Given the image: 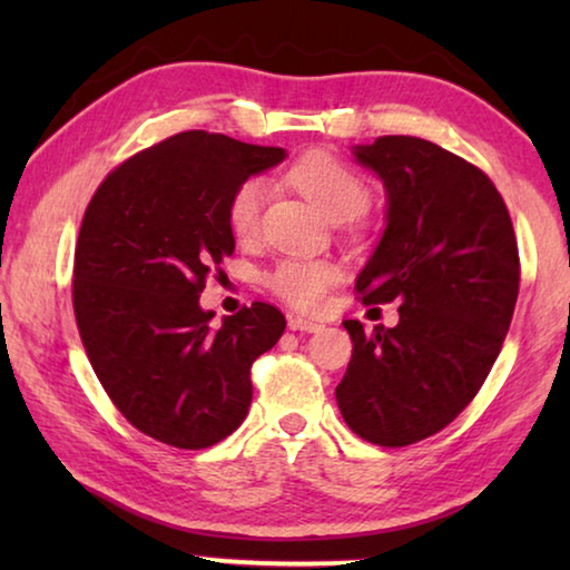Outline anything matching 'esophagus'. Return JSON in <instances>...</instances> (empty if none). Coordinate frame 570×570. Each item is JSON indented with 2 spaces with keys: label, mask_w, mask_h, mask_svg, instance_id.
<instances>
[{
  "label": "esophagus",
  "mask_w": 570,
  "mask_h": 570,
  "mask_svg": "<svg viewBox=\"0 0 570 570\" xmlns=\"http://www.w3.org/2000/svg\"><path fill=\"white\" fill-rule=\"evenodd\" d=\"M288 330L292 332H308V334H316L324 330L322 322H312V320H304V316H288Z\"/></svg>",
  "instance_id": "34e87169"
}]
</instances>
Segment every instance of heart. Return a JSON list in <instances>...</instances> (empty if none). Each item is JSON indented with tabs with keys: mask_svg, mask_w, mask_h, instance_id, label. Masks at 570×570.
I'll use <instances>...</instances> for the list:
<instances>
[{
	"mask_svg": "<svg viewBox=\"0 0 570 570\" xmlns=\"http://www.w3.org/2000/svg\"><path fill=\"white\" fill-rule=\"evenodd\" d=\"M286 178L326 218H354L370 200V188L346 166L326 153H306L288 168ZM266 188L258 178L244 180L230 193L226 218L236 238H250L258 228ZM342 278V266L332 258H284L266 276L272 292L302 312H320L330 288Z\"/></svg>",
	"mask_w": 570,
	"mask_h": 570,
	"instance_id": "obj_1",
	"label": "heart"
}]
</instances>
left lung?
<instances>
[{"instance_id":"8db88e82","label":"left lung","mask_w":570,"mask_h":570,"mask_svg":"<svg viewBox=\"0 0 570 570\" xmlns=\"http://www.w3.org/2000/svg\"><path fill=\"white\" fill-rule=\"evenodd\" d=\"M352 156L387 196L354 286L364 304L397 302L400 322H344L354 350L336 404L362 440L404 448L448 428L493 370L518 298V244L493 180L455 153L384 135Z\"/></svg>"}]
</instances>
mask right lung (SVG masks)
<instances>
[{
  "label": "right lung",
  "mask_w": 570,
  "mask_h": 570,
  "mask_svg": "<svg viewBox=\"0 0 570 570\" xmlns=\"http://www.w3.org/2000/svg\"><path fill=\"white\" fill-rule=\"evenodd\" d=\"M284 148L188 130L115 168L85 210L72 304L100 384L132 428L180 450L210 448L246 420L250 364L286 330L256 302L214 324L208 274L234 254L228 198Z\"/></svg>",
  "instance_id": "1"
}]
</instances>
